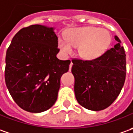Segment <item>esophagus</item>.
I'll use <instances>...</instances> for the list:
<instances>
[{"instance_id":"obj_1","label":"esophagus","mask_w":133,"mask_h":133,"mask_svg":"<svg viewBox=\"0 0 133 133\" xmlns=\"http://www.w3.org/2000/svg\"><path fill=\"white\" fill-rule=\"evenodd\" d=\"M72 65H73V63H72V62H71V64H70V65H69V71H71V68H72Z\"/></svg>"}]
</instances>
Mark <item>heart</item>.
<instances>
[{
  "label": "heart",
  "mask_w": 133,
  "mask_h": 133,
  "mask_svg": "<svg viewBox=\"0 0 133 133\" xmlns=\"http://www.w3.org/2000/svg\"><path fill=\"white\" fill-rule=\"evenodd\" d=\"M110 42L111 35L108 30L86 26L69 30L66 39L59 41V47L64 54H69L72 52V46H79V56L91 60L101 57L107 51Z\"/></svg>",
  "instance_id": "b5f03b06"
}]
</instances>
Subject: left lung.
<instances>
[{
  "instance_id": "left-lung-1",
  "label": "left lung",
  "mask_w": 133,
  "mask_h": 133,
  "mask_svg": "<svg viewBox=\"0 0 133 133\" xmlns=\"http://www.w3.org/2000/svg\"><path fill=\"white\" fill-rule=\"evenodd\" d=\"M114 48L93 60L73 59L74 93L83 108L98 111L108 108L116 99L126 77V54L121 40Z\"/></svg>"
}]
</instances>
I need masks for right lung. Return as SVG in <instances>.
Returning a JSON list of instances; mask_svg holds the SVG:
<instances>
[{
	"label": "right lung",
	"instance_id": "obj_1",
	"mask_svg": "<svg viewBox=\"0 0 133 133\" xmlns=\"http://www.w3.org/2000/svg\"><path fill=\"white\" fill-rule=\"evenodd\" d=\"M59 51L54 27L30 25L13 37L6 51L5 82L12 98L23 110L44 112L56 102L60 78L71 63L59 59Z\"/></svg>",
	"mask_w": 133,
	"mask_h": 133
}]
</instances>
